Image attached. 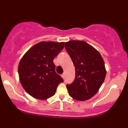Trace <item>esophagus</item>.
<instances>
[{
  "mask_svg": "<svg viewBox=\"0 0 128 128\" xmlns=\"http://www.w3.org/2000/svg\"><path fill=\"white\" fill-rule=\"evenodd\" d=\"M61 76L63 78H64V74H62L61 75Z\"/></svg>",
  "mask_w": 128,
  "mask_h": 128,
  "instance_id": "34e87169",
  "label": "esophagus"
}]
</instances>
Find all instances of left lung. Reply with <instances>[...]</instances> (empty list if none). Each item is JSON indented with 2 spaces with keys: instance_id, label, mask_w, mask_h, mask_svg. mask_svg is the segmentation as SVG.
I'll return each instance as SVG.
<instances>
[{
  "instance_id": "obj_1",
  "label": "left lung",
  "mask_w": 128,
  "mask_h": 128,
  "mask_svg": "<svg viewBox=\"0 0 128 128\" xmlns=\"http://www.w3.org/2000/svg\"><path fill=\"white\" fill-rule=\"evenodd\" d=\"M65 48L75 68L74 81L66 85L68 94L77 100H88L98 92L106 78L102 57L93 46L82 40L67 42Z\"/></svg>"
}]
</instances>
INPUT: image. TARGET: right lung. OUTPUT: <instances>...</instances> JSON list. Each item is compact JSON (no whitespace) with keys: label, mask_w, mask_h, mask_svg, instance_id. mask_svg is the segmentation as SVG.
Instances as JSON below:
<instances>
[{"label":"right lung","mask_w":128,"mask_h":128,"mask_svg":"<svg viewBox=\"0 0 128 128\" xmlns=\"http://www.w3.org/2000/svg\"><path fill=\"white\" fill-rule=\"evenodd\" d=\"M64 46V42H41L32 46L20 60V82L29 94L40 100L54 95L58 86L63 82L55 72L53 60Z\"/></svg>","instance_id":"right-lung-1"}]
</instances>
